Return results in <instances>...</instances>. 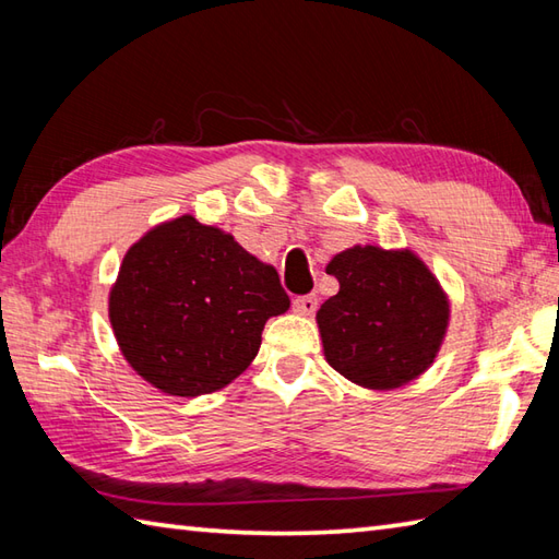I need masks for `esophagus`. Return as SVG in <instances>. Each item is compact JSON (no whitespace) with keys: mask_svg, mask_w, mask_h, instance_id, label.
<instances>
[{"mask_svg":"<svg viewBox=\"0 0 559 559\" xmlns=\"http://www.w3.org/2000/svg\"><path fill=\"white\" fill-rule=\"evenodd\" d=\"M317 305H319L317 295H302V298H295L293 300V310L298 312V314H314L317 312Z\"/></svg>","mask_w":559,"mask_h":559,"instance_id":"obj_1","label":"esophagus"}]
</instances>
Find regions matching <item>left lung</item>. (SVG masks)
<instances>
[{"instance_id": "1", "label": "left lung", "mask_w": 559, "mask_h": 559, "mask_svg": "<svg viewBox=\"0 0 559 559\" xmlns=\"http://www.w3.org/2000/svg\"><path fill=\"white\" fill-rule=\"evenodd\" d=\"M338 293L317 312L326 362L367 389L420 377L442 346L449 302L413 252L353 247L329 261Z\"/></svg>"}]
</instances>
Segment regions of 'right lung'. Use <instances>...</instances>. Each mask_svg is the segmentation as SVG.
Here are the masks:
<instances>
[{
    "instance_id": "right-lung-1",
    "label": "right lung",
    "mask_w": 559,
    "mask_h": 559,
    "mask_svg": "<svg viewBox=\"0 0 559 559\" xmlns=\"http://www.w3.org/2000/svg\"><path fill=\"white\" fill-rule=\"evenodd\" d=\"M290 307L278 273L211 225L180 216L124 254L110 322L134 370L173 396L230 384L257 358L269 317Z\"/></svg>"
}]
</instances>
